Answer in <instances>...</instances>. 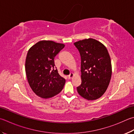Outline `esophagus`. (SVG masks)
Listing matches in <instances>:
<instances>
[{
	"label": "esophagus",
	"instance_id": "1",
	"mask_svg": "<svg viewBox=\"0 0 134 134\" xmlns=\"http://www.w3.org/2000/svg\"><path fill=\"white\" fill-rule=\"evenodd\" d=\"M73 77H74V74H70L69 76H68V79H71Z\"/></svg>",
	"mask_w": 134,
	"mask_h": 134
}]
</instances>
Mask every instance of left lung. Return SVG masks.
<instances>
[{
	"label": "left lung",
	"instance_id": "left-lung-1",
	"mask_svg": "<svg viewBox=\"0 0 134 134\" xmlns=\"http://www.w3.org/2000/svg\"><path fill=\"white\" fill-rule=\"evenodd\" d=\"M74 45L81 57L82 83L77 87V92L86 100H97L104 94L111 77V62L107 49L102 42L90 38Z\"/></svg>",
	"mask_w": 134,
	"mask_h": 134
}]
</instances>
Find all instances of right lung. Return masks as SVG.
<instances>
[{
  "mask_svg": "<svg viewBox=\"0 0 134 134\" xmlns=\"http://www.w3.org/2000/svg\"><path fill=\"white\" fill-rule=\"evenodd\" d=\"M64 44L42 40L30 48L27 52L25 70L30 87L38 96L49 98L64 88L65 79L55 69L54 58Z\"/></svg>",
  "mask_w": 134,
  "mask_h": 134,
  "instance_id": "1",
  "label": "right lung"
}]
</instances>
